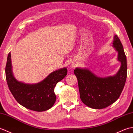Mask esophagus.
Segmentation results:
<instances>
[{
	"mask_svg": "<svg viewBox=\"0 0 133 133\" xmlns=\"http://www.w3.org/2000/svg\"><path fill=\"white\" fill-rule=\"evenodd\" d=\"M76 66H77V64L76 63H72L71 65V67L72 69H74Z\"/></svg>",
	"mask_w": 133,
	"mask_h": 133,
	"instance_id": "1",
	"label": "esophagus"
}]
</instances>
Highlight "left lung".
I'll return each instance as SVG.
<instances>
[{
  "instance_id": "left-lung-1",
  "label": "left lung",
  "mask_w": 133,
  "mask_h": 133,
  "mask_svg": "<svg viewBox=\"0 0 133 133\" xmlns=\"http://www.w3.org/2000/svg\"><path fill=\"white\" fill-rule=\"evenodd\" d=\"M112 44L118 52V60L121 66L114 76L101 78L86 69L76 68L80 98L88 107L95 109L106 108L114 103L122 92L127 77L126 56L120 39L115 35Z\"/></svg>"
}]
</instances>
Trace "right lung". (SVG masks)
Segmentation results:
<instances>
[{
	"instance_id": "obj_1",
	"label": "right lung",
	"mask_w": 133,
	"mask_h": 133,
	"mask_svg": "<svg viewBox=\"0 0 133 133\" xmlns=\"http://www.w3.org/2000/svg\"><path fill=\"white\" fill-rule=\"evenodd\" d=\"M5 78L11 92L18 102L26 108L35 111H44L53 106L56 97L54 88L67 73L66 68L52 72L44 80L36 84H26L14 78L12 71L11 53L5 66Z\"/></svg>"
}]
</instances>
